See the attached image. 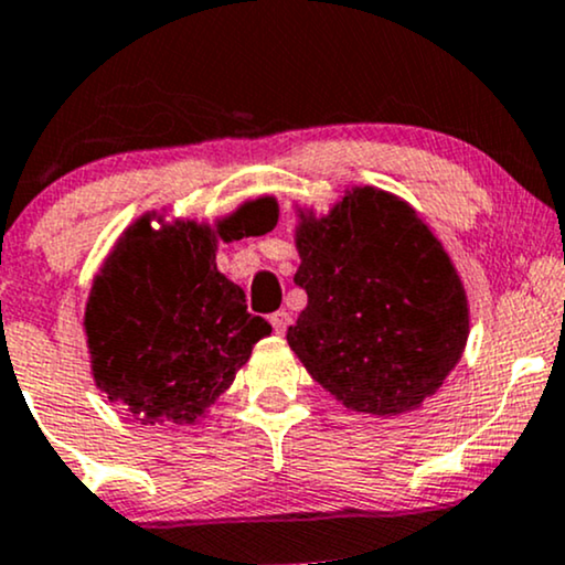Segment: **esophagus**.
Segmentation results:
<instances>
[{"label": "esophagus", "instance_id": "esophagus-1", "mask_svg": "<svg viewBox=\"0 0 565 565\" xmlns=\"http://www.w3.org/2000/svg\"><path fill=\"white\" fill-rule=\"evenodd\" d=\"M291 323V316L287 313V310H276L274 316H270V327H274L276 334H284L287 332V327Z\"/></svg>", "mask_w": 565, "mask_h": 565}]
</instances>
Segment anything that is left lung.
<instances>
[{"mask_svg":"<svg viewBox=\"0 0 565 565\" xmlns=\"http://www.w3.org/2000/svg\"><path fill=\"white\" fill-rule=\"evenodd\" d=\"M300 220L295 284L308 305L289 348L353 412H412L468 345V297L449 255L406 201L372 185Z\"/></svg>","mask_w":565,"mask_h":565,"instance_id":"left-lung-1","label":"left lung"}]
</instances>
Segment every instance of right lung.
Listing matches in <instances>:
<instances>
[{"label": "right lung", "instance_id": "add662e5", "mask_svg": "<svg viewBox=\"0 0 565 565\" xmlns=\"http://www.w3.org/2000/svg\"><path fill=\"white\" fill-rule=\"evenodd\" d=\"M274 199L246 201L215 228L129 225L95 276L84 310L95 385L140 425H191L231 387L270 323L246 310L244 289L217 270V238L255 236Z\"/></svg>", "mask_w": 565, "mask_h": 565}]
</instances>
